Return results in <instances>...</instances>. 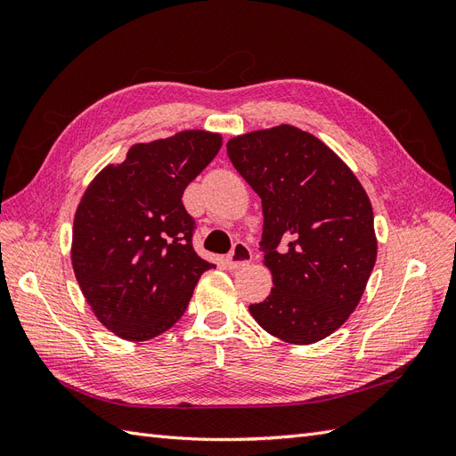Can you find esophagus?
Instances as JSON below:
<instances>
[{
    "label": "esophagus",
    "instance_id": "1",
    "mask_svg": "<svg viewBox=\"0 0 456 456\" xmlns=\"http://www.w3.org/2000/svg\"><path fill=\"white\" fill-rule=\"evenodd\" d=\"M251 260H253V253H251L249 247H247L241 241H238L236 245H233V249L230 251V255L226 256V266L230 270H241V268L249 265Z\"/></svg>",
    "mask_w": 456,
    "mask_h": 456
}]
</instances>
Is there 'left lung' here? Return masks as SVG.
<instances>
[{"label": "left lung", "mask_w": 456, "mask_h": 456, "mask_svg": "<svg viewBox=\"0 0 456 456\" xmlns=\"http://www.w3.org/2000/svg\"><path fill=\"white\" fill-rule=\"evenodd\" d=\"M226 151L265 215L260 247L273 289L251 315L291 344L335 333L360 305L377 260L363 186L333 150L293 126L236 136Z\"/></svg>", "instance_id": "8db88e82"}]
</instances>
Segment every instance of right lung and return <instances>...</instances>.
Returning <instances> with one entry per match:
<instances>
[{"instance_id": "add662e5", "label": "right lung", "mask_w": 456, "mask_h": 456, "mask_svg": "<svg viewBox=\"0 0 456 456\" xmlns=\"http://www.w3.org/2000/svg\"><path fill=\"white\" fill-rule=\"evenodd\" d=\"M220 146V134L207 131L134 144L81 198L74 273L94 315L118 337L165 333L186 312L201 273L215 268L194 251L196 220L183 194Z\"/></svg>"}]
</instances>
